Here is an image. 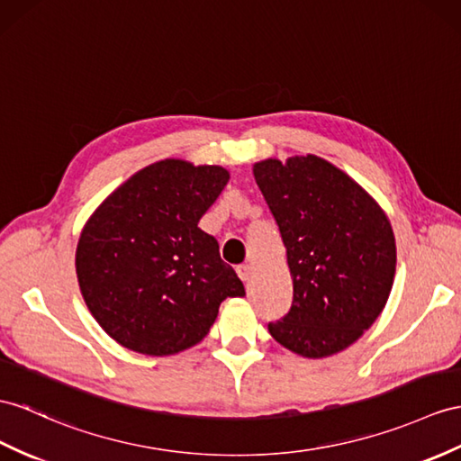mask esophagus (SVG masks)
<instances>
[{"label":"esophagus","mask_w":461,"mask_h":461,"mask_svg":"<svg viewBox=\"0 0 461 461\" xmlns=\"http://www.w3.org/2000/svg\"><path fill=\"white\" fill-rule=\"evenodd\" d=\"M237 274H239L242 282H249L250 276H252V267L249 264H240V266H237Z\"/></svg>","instance_id":"esophagus-1"}]
</instances>
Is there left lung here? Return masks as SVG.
Returning <instances> with one entry per match:
<instances>
[{"instance_id": "obj_1", "label": "left lung", "mask_w": 461, "mask_h": 461, "mask_svg": "<svg viewBox=\"0 0 461 461\" xmlns=\"http://www.w3.org/2000/svg\"><path fill=\"white\" fill-rule=\"evenodd\" d=\"M256 184L285 244L294 303L267 330L287 350L327 357L381 315L395 277L387 215L362 185L315 154L254 164Z\"/></svg>"}]
</instances>
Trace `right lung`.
Segmentation results:
<instances>
[{
	"mask_svg": "<svg viewBox=\"0 0 461 461\" xmlns=\"http://www.w3.org/2000/svg\"><path fill=\"white\" fill-rule=\"evenodd\" d=\"M222 166L166 158L121 184L84 224L76 274L86 305L132 352L172 356L199 344L237 272L197 222L229 182Z\"/></svg>",
	"mask_w": 461,
	"mask_h": 461,
	"instance_id": "add662e5",
	"label": "right lung"
}]
</instances>
